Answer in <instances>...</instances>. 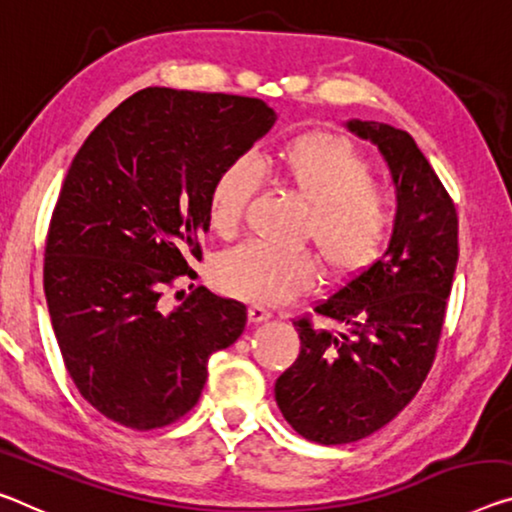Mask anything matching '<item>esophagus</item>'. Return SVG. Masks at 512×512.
Listing matches in <instances>:
<instances>
[{
    "label": "esophagus",
    "mask_w": 512,
    "mask_h": 512,
    "mask_svg": "<svg viewBox=\"0 0 512 512\" xmlns=\"http://www.w3.org/2000/svg\"><path fill=\"white\" fill-rule=\"evenodd\" d=\"M272 318V313L265 309V306H258V304H254V306H249V322L251 325H261V322H267Z\"/></svg>",
    "instance_id": "1"
}]
</instances>
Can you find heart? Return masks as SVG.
<instances>
[{
  "instance_id": "1",
  "label": "heart",
  "mask_w": 512,
  "mask_h": 512,
  "mask_svg": "<svg viewBox=\"0 0 512 512\" xmlns=\"http://www.w3.org/2000/svg\"><path fill=\"white\" fill-rule=\"evenodd\" d=\"M270 171L309 208L304 238L316 245L329 277L348 281L371 270L387 247L391 201L371 180V167L348 139L306 132L279 148ZM261 185L249 160H233L210 187L212 231L229 238L240 229ZM318 263L306 251H281L258 242L240 245L217 263L224 293L261 304H286L316 286Z\"/></svg>"
}]
</instances>
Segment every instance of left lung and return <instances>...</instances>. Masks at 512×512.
I'll return each mask as SVG.
<instances>
[{
	"label": "left lung",
	"mask_w": 512,
	"mask_h": 512,
	"mask_svg": "<svg viewBox=\"0 0 512 512\" xmlns=\"http://www.w3.org/2000/svg\"><path fill=\"white\" fill-rule=\"evenodd\" d=\"M377 146L396 187L389 247L371 270L316 306L345 334L297 320L300 357L274 398L290 426L318 444H350L403 412L435 359L458 265V212L426 155L405 130L345 121Z\"/></svg>",
	"instance_id": "obj_1"
}]
</instances>
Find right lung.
Instances as JSON below:
<instances>
[{"instance_id": "right-lung-1", "label": "right lung", "mask_w": 512, "mask_h": 512, "mask_svg": "<svg viewBox=\"0 0 512 512\" xmlns=\"http://www.w3.org/2000/svg\"><path fill=\"white\" fill-rule=\"evenodd\" d=\"M277 121L258 98L151 86L91 132L70 164L50 231L43 288L75 387L121 426L153 430L199 403L208 359L238 341L247 306L192 277L210 229V187Z\"/></svg>"}]
</instances>
